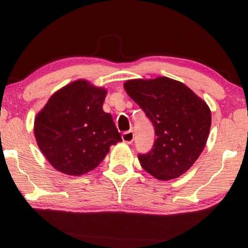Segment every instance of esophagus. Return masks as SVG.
<instances>
[{
    "label": "esophagus",
    "instance_id": "esophagus-1",
    "mask_svg": "<svg viewBox=\"0 0 248 248\" xmlns=\"http://www.w3.org/2000/svg\"><path fill=\"white\" fill-rule=\"evenodd\" d=\"M122 139H123V141L126 142V143H132V142H133V140H134L133 131L124 132V133L122 134Z\"/></svg>",
    "mask_w": 248,
    "mask_h": 248
}]
</instances>
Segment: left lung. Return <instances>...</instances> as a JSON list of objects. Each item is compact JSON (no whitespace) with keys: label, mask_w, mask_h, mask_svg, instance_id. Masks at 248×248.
Wrapping results in <instances>:
<instances>
[{"label":"left lung","mask_w":248,"mask_h":248,"mask_svg":"<svg viewBox=\"0 0 248 248\" xmlns=\"http://www.w3.org/2000/svg\"><path fill=\"white\" fill-rule=\"evenodd\" d=\"M124 88L157 135L151 150L138 155L141 166L160 181L179 177L205 147L211 127L208 105L184 83L165 77L130 80Z\"/></svg>","instance_id":"left-lung-1"}]
</instances>
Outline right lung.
<instances>
[{
    "label": "right lung",
    "mask_w": 248,
    "mask_h": 248,
    "mask_svg": "<svg viewBox=\"0 0 248 248\" xmlns=\"http://www.w3.org/2000/svg\"><path fill=\"white\" fill-rule=\"evenodd\" d=\"M106 90L86 80L53 94L35 118V138L49 164L67 175H82L122 141L113 117L103 110Z\"/></svg>",
    "instance_id": "add662e5"
}]
</instances>
